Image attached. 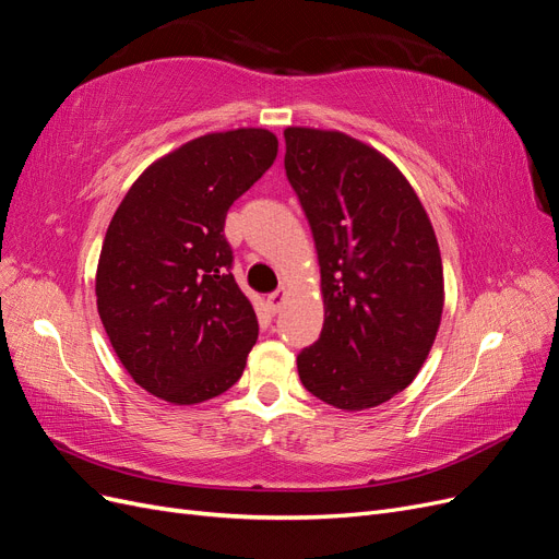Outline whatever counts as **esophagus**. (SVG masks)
Listing matches in <instances>:
<instances>
[{"instance_id": "1", "label": "esophagus", "mask_w": 559, "mask_h": 559, "mask_svg": "<svg viewBox=\"0 0 559 559\" xmlns=\"http://www.w3.org/2000/svg\"><path fill=\"white\" fill-rule=\"evenodd\" d=\"M284 298H286V292L284 289H277L267 296V308L270 312H280V308L284 306Z\"/></svg>"}]
</instances>
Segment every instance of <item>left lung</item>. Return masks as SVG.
Segmentation results:
<instances>
[{"label": "left lung", "mask_w": 559, "mask_h": 559, "mask_svg": "<svg viewBox=\"0 0 559 559\" xmlns=\"http://www.w3.org/2000/svg\"><path fill=\"white\" fill-rule=\"evenodd\" d=\"M284 170L306 212L324 294V329L298 354L310 394L366 411L403 392L443 314V261L413 186L345 132L286 128Z\"/></svg>", "instance_id": "1"}]
</instances>
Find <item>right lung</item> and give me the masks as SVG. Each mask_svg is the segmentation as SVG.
Segmentation results:
<instances>
[{
	"label": "right lung",
	"mask_w": 559,
	"mask_h": 559,
	"mask_svg": "<svg viewBox=\"0 0 559 559\" xmlns=\"http://www.w3.org/2000/svg\"><path fill=\"white\" fill-rule=\"evenodd\" d=\"M277 158L263 128L202 134L151 163L118 205L95 296L130 378L193 405L240 380L259 319L235 282L226 214Z\"/></svg>",
	"instance_id": "1"
}]
</instances>
